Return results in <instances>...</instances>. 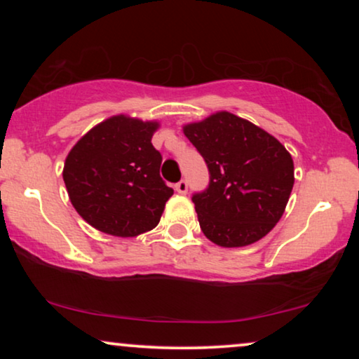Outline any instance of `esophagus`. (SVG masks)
<instances>
[{
  "instance_id": "34e87169",
  "label": "esophagus",
  "mask_w": 359,
  "mask_h": 359,
  "mask_svg": "<svg viewBox=\"0 0 359 359\" xmlns=\"http://www.w3.org/2000/svg\"><path fill=\"white\" fill-rule=\"evenodd\" d=\"M175 189L178 191L180 194H186L188 193V183H186L184 180H181L180 183H176V186H175Z\"/></svg>"
}]
</instances>
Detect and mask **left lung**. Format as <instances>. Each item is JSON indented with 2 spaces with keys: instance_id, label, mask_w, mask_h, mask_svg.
<instances>
[{
  "instance_id": "obj_1",
  "label": "left lung",
  "mask_w": 359,
  "mask_h": 359,
  "mask_svg": "<svg viewBox=\"0 0 359 359\" xmlns=\"http://www.w3.org/2000/svg\"><path fill=\"white\" fill-rule=\"evenodd\" d=\"M209 168V188L193 196L205 237L247 247L283 217L294 186V161L276 137L227 111L183 126Z\"/></svg>"
}]
</instances>
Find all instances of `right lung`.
<instances>
[{
	"mask_svg": "<svg viewBox=\"0 0 359 359\" xmlns=\"http://www.w3.org/2000/svg\"><path fill=\"white\" fill-rule=\"evenodd\" d=\"M158 127V121L112 116L73 145L63 181L73 208L91 227L137 237L158 225L173 196L160 176V151L151 145Z\"/></svg>",
	"mask_w": 359,
	"mask_h": 359,
	"instance_id": "right-lung-1",
	"label": "right lung"
}]
</instances>
